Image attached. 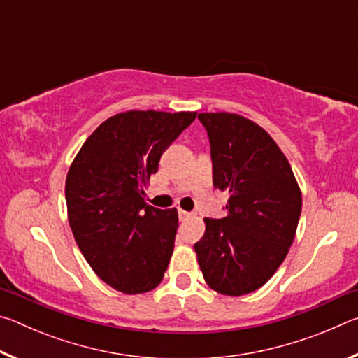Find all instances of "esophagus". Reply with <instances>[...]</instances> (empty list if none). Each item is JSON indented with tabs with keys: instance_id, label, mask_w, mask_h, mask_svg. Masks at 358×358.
<instances>
[{
	"instance_id": "esophagus-1",
	"label": "esophagus",
	"mask_w": 358,
	"mask_h": 358,
	"mask_svg": "<svg viewBox=\"0 0 358 358\" xmlns=\"http://www.w3.org/2000/svg\"><path fill=\"white\" fill-rule=\"evenodd\" d=\"M191 215L192 213H189V211H185V210H178V217H180V221H185V220H187V217H191Z\"/></svg>"
}]
</instances>
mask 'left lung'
I'll return each mask as SVG.
<instances>
[{
  "label": "left lung",
  "mask_w": 358,
  "mask_h": 358,
  "mask_svg": "<svg viewBox=\"0 0 358 358\" xmlns=\"http://www.w3.org/2000/svg\"><path fill=\"white\" fill-rule=\"evenodd\" d=\"M208 132L213 185L227 216L205 217L194 245L205 282L217 294H251L275 275L299 226L301 191L287 157L264 128L237 113H199Z\"/></svg>",
  "instance_id": "obj_1"
}]
</instances>
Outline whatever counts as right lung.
<instances>
[{"instance_id": "right-lung-1", "label": "right lung", "mask_w": 358, "mask_h": 358, "mask_svg": "<svg viewBox=\"0 0 358 358\" xmlns=\"http://www.w3.org/2000/svg\"><path fill=\"white\" fill-rule=\"evenodd\" d=\"M197 112L128 110L98 126L66 177L68 220L78 250L102 281L136 295L162 281L173 252L177 208L145 202L161 155Z\"/></svg>"}]
</instances>
